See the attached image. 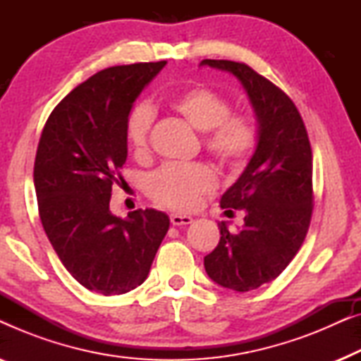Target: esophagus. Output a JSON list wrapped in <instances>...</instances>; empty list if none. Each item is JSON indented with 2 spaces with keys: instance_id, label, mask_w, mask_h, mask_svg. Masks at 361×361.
<instances>
[{
  "instance_id": "obj_1",
  "label": "esophagus",
  "mask_w": 361,
  "mask_h": 361,
  "mask_svg": "<svg viewBox=\"0 0 361 361\" xmlns=\"http://www.w3.org/2000/svg\"><path fill=\"white\" fill-rule=\"evenodd\" d=\"M194 221L190 215H182V214H172L171 215V224L176 225V226H180V225H189Z\"/></svg>"
}]
</instances>
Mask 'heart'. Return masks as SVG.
Returning <instances> with one entry per match:
<instances>
[{"label": "heart", "instance_id": "b5f03b06", "mask_svg": "<svg viewBox=\"0 0 361 361\" xmlns=\"http://www.w3.org/2000/svg\"><path fill=\"white\" fill-rule=\"evenodd\" d=\"M177 115L204 131L205 149L226 167L245 166L253 154L258 133L253 120L243 113H230L225 97L207 87H192L171 100ZM154 120L149 105H137L125 123V137L136 157L149 152L151 126ZM215 172L205 164H166L147 179V194L157 204L176 210H190L200 195L215 189Z\"/></svg>", "mask_w": 361, "mask_h": 361}]
</instances>
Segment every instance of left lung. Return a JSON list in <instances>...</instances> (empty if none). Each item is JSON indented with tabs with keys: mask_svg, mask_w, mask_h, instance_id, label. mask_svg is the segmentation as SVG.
<instances>
[{
	"mask_svg": "<svg viewBox=\"0 0 361 361\" xmlns=\"http://www.w3.org/2000/svg\"><path fill=\"white\" fill-rule=\"evenodd\" d=\"M202 66L238 78L258 118V145L240 179L221 195V209L245 210L243 228L220 226L216 248L204 258L207 274L246 293L278 278L302 246L314 209L312 149L294 102L250 66L205 59Z\"/></svg>",
	"mask_w": 361,
	"mask_h": 361,
	"instance_id": "8db88e82",
	"label": "left lung"
}]
</instances>
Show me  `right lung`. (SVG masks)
Wrapping results in <instances>:
<instances>
[{
  "mask_svg": "<svg viewBox=\"0 0 361 361\" xmlns=\"http://www.w3.org/2000/svg\"><path fill=\"white\" fill-rule=\"evenodd\" d=\"M166 61L108 67L73 88L49 115L34 161L39 216L59 259L83 288L103 295L145 283L169 216L154 209L110 212L121 179L133 102Z\"/></svg>",
  "mask_w": 361,
  "mask_h": 361,
  "instance_id": "right-lung-1",
  "label": "right lung"
}]
</instances>
